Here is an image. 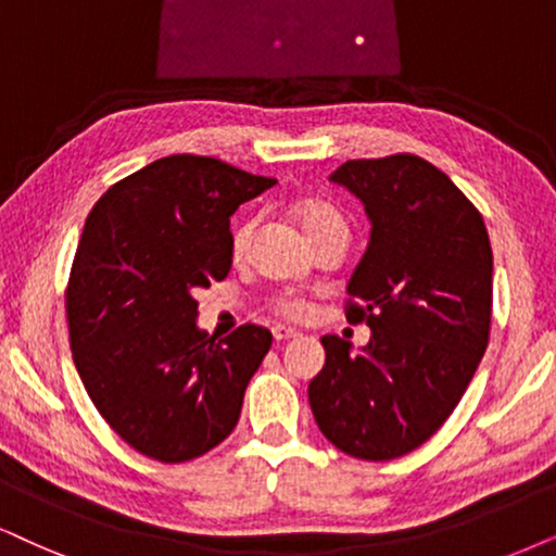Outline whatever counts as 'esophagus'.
<instances>
[{"label": "esophagus", "instance_id": "34e87169", "mask_svg": "<svg viewBox=\"0 0 556 556\" xmlns=\"http://www.w3.org/2000/svg\"><path fill=\"white\" fill-rule=\"evenodd\" d=\"M271 333H274V341L277 343H285V341H290V339H298V330L294 328H287V326H274L271 328Z\"/></svg>", "mask_w": 556, "mask_h": 556}]
</instances>
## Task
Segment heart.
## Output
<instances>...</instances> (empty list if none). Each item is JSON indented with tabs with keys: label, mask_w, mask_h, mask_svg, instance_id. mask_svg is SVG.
Listing matches in <instances>:
<instances>
[{
	"label": "heart",
	"mask_w": 556,
	"mask_h": 556,
	"mask_svg": "<svg viewBox=\"0 0 556 556\" xmlns=\"http://www.w3.org/2000/svg\"><path fill=\"white\" fill-rule=\"evenodd\" d=\"M292 215L302 228V233L307 236V241H315V238L330 233V230H346V220L343 215L326 200H315V197H302V200L292 202ZM254 220H243L241 226L233 230V241H230V254H233L236 262H241L249 254V245L254 241ZM274 311H277L282 318L300 320L305 318L307 307L305 302L282 298L274 302Z\"/></svg>",
	"instance_id": "b5f03b06"
}]
</instances>
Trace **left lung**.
I'll return each instance as SVG.
<instances>
[{
	"instance_id": "obj_1",
	"label": "left lung",
	"mask_w": 556,
	"mask_h": 556,
	"mask_svg": "<svg viewBox=\"0 0 556 556\" xmlns=\"http://www.w3.org/2000/svg\"><path fill=\"white\" fill-rule=\"evenodd\" d=\"M367 210L371 233L349 279V323L369 343L323 336L326 367L307 397L343 454L397 459L444 426L490 339L493 249L472 202L413 153L346 161L330 174Z\"/></svg>"
}]
</instances>
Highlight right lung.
Listing matches in <instances>:
<instances>
[{
    "mask_svg": "<svg viewBox=\"0 0 556 556\" xmlns=\"http://www.w3.org/2000/svg\"><path fill=\"white\" fill-rule=\"evenodd\" d=\"M274 185L177 153L112 185L87 215L66 287L74 364L112 431L151 459H194L238 424L271 333L245 323L207 336L194 290L228 277L230 215Z\"/></svg>",
    "mask_w": 556,
    "mask_h": 556,
    "instance_id": "obj_1",
    "label": "right lung"
}]
</instances>
